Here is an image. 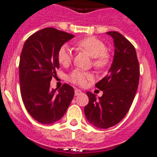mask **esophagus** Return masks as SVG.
I'll return each instance as SVG.
<instances>
[{
	"label": "esophagus",
	"instance_id": "34e87169",
	"mask_svg": "<svg viewBox=\"0 0 157 157\" xmlns=\"http://www.w3.org/2000/svg\"><path fill=\"white\" fill-rule=\"evenodd\" d=\"M82 91L80 90H78V89H75V95H78V94H82Z\"/></svg>",
	"mask_w": 157,
	"mask_h": 157
}]
</instances>
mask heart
<instances>
[{"label":"heart","instance_id":"1","mask_svg":"<svg viewBox=\"0 0 157 157\" xmlns=\"http://www.w3.org/2000/svg\"><path fill=\"white\" fill-rule=\"evenodd\" d=\"M76 46L84 50L93 58V66L96 69H104L110 63V55L103 41L94 37H85L76 42ZM58 63L63 66H68L72 60V54L67 45H63L58 51ZM92 78V75L80 70H75L70 74L69 80L79 86H85L88 80Z\"/></svg>","mask_w":157,"mask_h":157}]
</instances>
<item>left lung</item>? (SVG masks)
Segmentation results:
<instances>
[{"instance_id":"obj_1","label":"left lung","mask_w":157,"mask_h":157,"mask_svg":"<svg viewBox=\"0 0 157 157\" xmlns=\"http://www.w3.org/2000/svg\"><path fill=\"white\" fill-rule=\"evenodd\" d=\"M114 40L115 55L107 75L95 86L103 95L86 92L89 103L84 108L86 120L94 127L108 128L120 123L134 100L140 79V65L136 49L116 31L107 32Z\"/></svg>"}]
</instances>
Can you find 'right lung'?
<instances>
[{"label":"right lung","instance_id":"obj_1","mask_svg":"<svg viewBox=\"0 0 157 157\" xmlns=\"http://www.w3.org/2000/svg\"><path fill=\"white\" fill-rule=\"evenodd\" d=\"M74 35L45 28L25 41L19 63L21 94L27 111L37 122L50 124L64 116L74 98V88L65 83L59 90L50 88L59 68L58 51Z\"/></svg>","mask_w":157,"mask_h":157}]
</instances>
